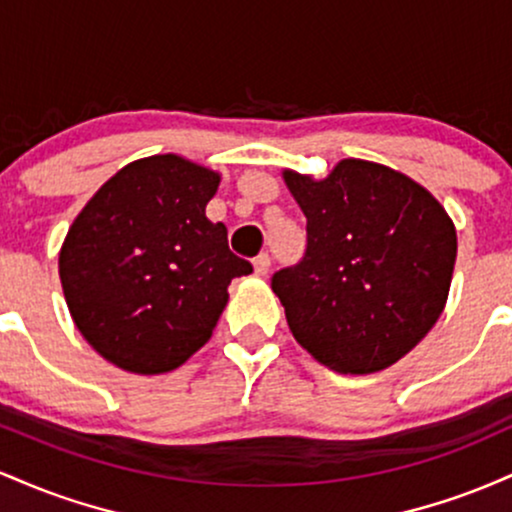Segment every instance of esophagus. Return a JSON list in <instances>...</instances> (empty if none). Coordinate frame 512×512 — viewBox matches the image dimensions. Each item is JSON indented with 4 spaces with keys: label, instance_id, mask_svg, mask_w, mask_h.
Instances as JSON below:
<instances>
[{
    "label": "esophagus",
    "instance_id": "obj_1",
    "mask_svg": "<svg viewBox=\"0 0 512 512\" xmlns=\"http://www.w3.org/2000/svg\"><path fill=\"white\" fill-rule=\"evenodd\" d=\"M255 274H260V276H267L269 274V269H272V257L267 255V252H262V255H257L255 257Z\"/></svg>",
    "mask_w": 512,
    "mask_h": 512
}]
</instances>
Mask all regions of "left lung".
<instances>
[{"label": "left lung", "instance_id": "1", "mask_svg": "<svg viewBox=\"0 0 512 512\" xmlns=\"http://www.w3.org/2000/svg\"><path fill=\"white\" fill-rule=\"evenodd\" d=\"M308 219L303 260L272 276L293 337L337 373L366 375L409 354L448 301L457 233L426 187L344 158L325 180L284 173Z\"/></svg>", "mask_w": 512, "mask_h": 512}]
</instances>
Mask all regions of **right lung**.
<instances>
[{"instance_id":"1","label":"right lung","mask_w":512,"mask_h":512,"mask_svg":"<svg viewBox=\"0 0 512 512\" xmlns=\"http://www.w3.org/2000/svg\"><path fill=\"white\" fill-rule=\"evenodd\" d=\"M219 173L175 154L129 163L96 192L60 250L74 325L117 368L175 370L209 342L228 284L252 264L204 214Z\"/></svg>"}]
</instances>
